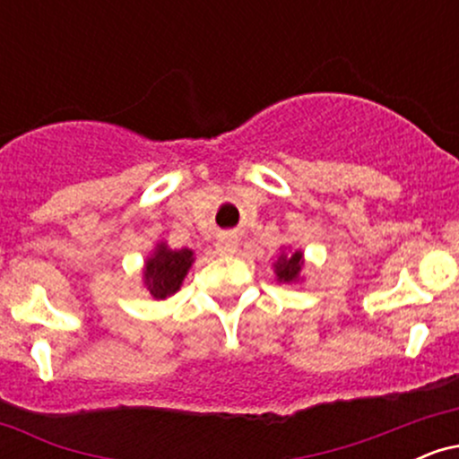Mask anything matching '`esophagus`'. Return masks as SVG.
Listing matches in <instances>:
<instances>
[{"label": "esophagus", "instance_id": "obj_1", "mask_svg": "<svg viewBox=\"0 0 459 459\" xmlns=\"http://www.w3.org/2000/svg\"><path fill=\"white\" fill-rule=\"evenodd\" d=\"M215 250H218L220 255H235V252H237V239H235V237H230V235L220 237L218 244H215Z\"/></svg>", "mask_w": 459, "mask_h": 459}]
</instances>
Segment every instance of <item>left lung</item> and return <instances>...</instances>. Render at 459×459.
Listing matches in <instances>:
<instances>
[{
    "mask_svg": "<svg viewBox=\"0 0 459 459\" xmlns=\"http://www.w3.org/2000/svg\"><path fill=\"white\" fill-rule=\"evenodd\" d=\"M304 261H302V252H293L291 256H284L281 255V259L273 267H276V276L278 281H284V282H293L298 281L299 276V270H302Z\"/></svg>",
    "mask_w": 459,
    "mask_h": 459,
    "instance_id": "1",
    "label": "left lung"
}]
</instances>
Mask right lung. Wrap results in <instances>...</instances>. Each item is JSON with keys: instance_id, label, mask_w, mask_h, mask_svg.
Listing matches in <instances>:
<instances>
[{"instance_id": "add662e5", "label": "right lung", "mask_w": 459, "mask_h": 459, "mask_svg": "<svg viewBox=\"0 0 459 459\" xmlns=\"http://www.w3.org/2000/svg\"><path fill=\"white\" fill-rule=\"evenodd\" d=\"M194 261V252L183 247V250H168L166 246L157 247L155 256L146 261L144 281L149 287L151 296L155 299H163L181 287L183 278Z\"/></svg>"}]
</instances>
